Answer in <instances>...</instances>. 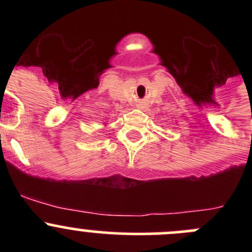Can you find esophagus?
Returning <instances> with one entry per match:
<instances>
[{
	"instance_id": "1",
	"label": "esophagus",
	"mask_w": 252,
	"mask_h": 252,
	"mask_svg": "<svg viewBox=\"0 0 252 252\" xmlns=\"http://www.w3.org/2000/svg\"><path fill=\"white\" fill-rule=\"evenodd\" d=\"M138 108H140V110H144V108H145V105H144V103H139V105H138Z\"/></svg>"
}]
</instances>
